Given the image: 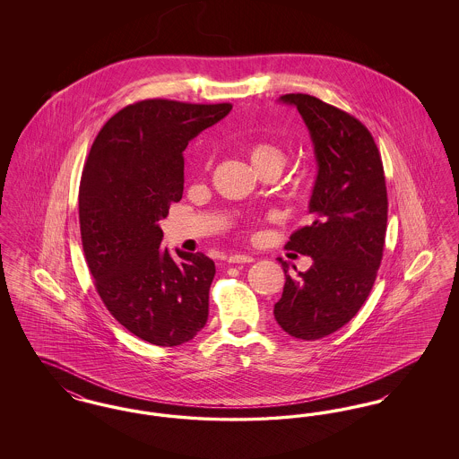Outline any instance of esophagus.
<instances>
[{
    "label": "esophagus",
    "instance_id": "esophagus-1",
    "mask_svg": "<svg viewBox=\"0 0 459 459\" xmlns=\"http://www.w3.org/2000/svg\"><path fill=\"white\" fill-rule=\"evenodd\" d=\"M229 263H251L255 262L253 256H247V255H230L229 256Z\"/></svg>",
    "mask_w": 459,
    "mask_h": 459
}]
</instances>
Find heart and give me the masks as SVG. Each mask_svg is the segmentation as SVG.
Segmentation results:
<instances>
[{"label":"heart","mask_w":459,"mask_h":459,"mask_svg":"<svg viewBox=\"0 0 459 459\" xmlns=\"http://www.w3.org/2000/svg\"><path fill=\"white\" fill-rule=\"evenodd\" d=\"M246 152H247V156H249L253 167L258 172L263 169H268V167H275L279 170H282V167H284V150L281 146L273 144V143L256 141V143H251Z\"/></svg>","instance_id":"b5f03b06"}]
</instances>
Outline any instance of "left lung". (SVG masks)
Instances as JSON below:
<instances>
[{"mask_svg": "<svg viewBox=\"0 0 459 459\" xmlns=\"http://www.w3.org/2000/svg\"><path fill=\"white\" fill-rule=\"evenodd\" d=\"M281 101L301 113L315 144L318 175L309 199L311 221L285 249L311 256L306 272L289 275L273 307L296 339L316 341L344 327L365 305L382 262L387 230V187L370 131L350 113L309 94Z\"/></svg>", "mask_w": 459, "mask_h": 459, "instance_id": "left-lung-1", "label": "left lung"}]
</instances>
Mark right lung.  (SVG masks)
<instances>
[{
  "label": "right lung",
  "instance_id": "right-lung-1",
  "mask_svg": "<svg viewBox=\"0 0 459 459\" xmlns=\"http://www.w3.org/2000/svg\"><path fill=\"white\" fill-rule=\"evenodd\" d=\"M230 103L143 100L98 132L79 187L81 239L96 290L113 318L163 348L191 341L208 320L215 263L160 247L158 221L182 199L184 150Z\"/></svg>",
  "mask_w": 459,
  "mask_h": 459
}]
</instances>
